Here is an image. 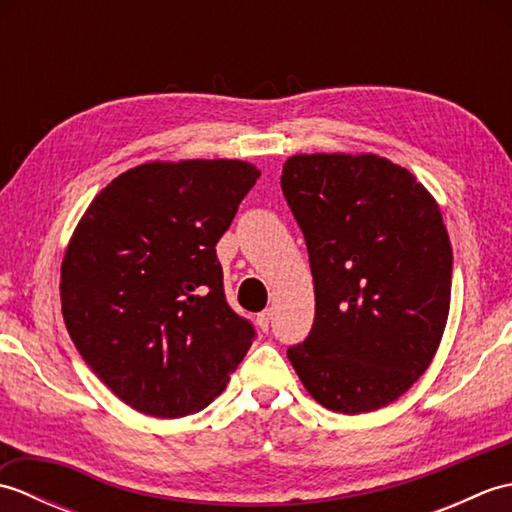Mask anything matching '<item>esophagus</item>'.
Returning <instances> with one entry per match:
<instances>
[{
    "label": "esophagus",
    "mask_w": 512,
    "mask_h": 512,
    "mask_svg": "<svg viewBox=\"0 0 512 512\" xmlns=\"http://www.w3.org/2000/svg\"><path fill=\"white\" fill-rule=\"evenodd\" d=\"M270 319H273V312H270V310L259 312V314H257V325H259V330L266 332V330H268V325H270Z\"/></svg>",
    "instance_id": "34e87169"
}]
</instances>
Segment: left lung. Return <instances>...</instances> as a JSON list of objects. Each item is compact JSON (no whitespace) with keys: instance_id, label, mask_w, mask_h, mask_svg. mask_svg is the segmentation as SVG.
<instances>
[{"instance_id":"8db88e82","label":"left lung","mask_w":512,"mask_h":512,"mask_svg":"<svg viewBox=\"0 0 512 512\" xmlns=\"http://www.w3.org/2000/svg\"><path fill=\"white\" fill-rule=\"evenodd\" d=\"M281 189L306 237L314 323L288 358L336 413L398 400L427 372L451 308L453 253L440 204L376 154H297Z\"/></svg>"}]
</instances>
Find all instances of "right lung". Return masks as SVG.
I'll use <instances>...</instances> for the list:
<instances>
[{"mask_svg": "<svg viewBox=\"0 0 512 512\" xmlns=\"http://www.w3.org/2000/svg\"><path fill=\"white\" fill-rule=\"evenodd\" d=\"M253 162L154 160L90 202L61 262V312L101 383L151 418L222 394L253 345L228 308L215 244L257 182Z\"/></svg>", "mask_w": 512, "mask_h": 512, "instance_id": "add662e5", "label": "right lung"}]
</instances>
